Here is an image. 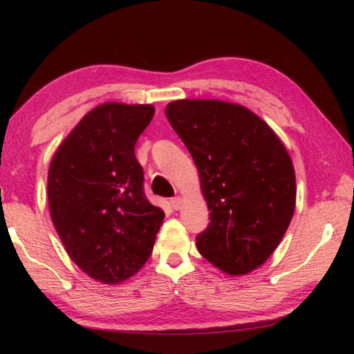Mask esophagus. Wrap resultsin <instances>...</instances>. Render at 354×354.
I'll list each match as a JSON object with an SVG mask.
<instances>
[{
    "mask_svg": "<svg viewBox=\"0 0 354 354\" xmlns=\"http://www.w3.org/2000/svg\"><path fill=\"white\" fill-rule=\"evenodd\" d=\"M170 205L173 209H175V211H179V209L183 207V198L181 196H175V198L170 200Z\"/></svg>",
    "mask_w": 354,
    "mask_h": 354,
    "instance_id": "esophagus-1",
    "label": "esophagus"
}]
</instances>
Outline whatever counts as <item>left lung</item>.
Instances as JSON below:
<instances>
[{
  "mask_svg": "<svg viewBox=\"0 0 354 354\" xmlns=\"http://www.w3.org/2000/svg\"><path fill=\"white\" fill-rule=\"evenodd\" d=\"M167 118L194 158L209 226L200 254L230 277L261 267L283 241L295 211L289 153L248 107L220 100H176Z\"/></svg>",
  "mask_w": 354,
  "mask_h": 354,
  "instance_id": "8db88e82",
  "label": "left lung"
}]
</instances>
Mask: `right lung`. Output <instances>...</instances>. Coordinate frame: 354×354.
I'll return each instance as SVG.
<instances>
[{
  "instance_id": "1",
  "label": "right lung",
  "mask_w": 354,
  "mask_h": 354,
  "mask_svg": "<svg viewBox=\"0 0 354 354\" xmlns=\"http://www.w3.org/2000/svg\"><path fill=\"white\" fill-rule=\"evenodd\" d=\"M154 106L103 103L84 115L53 156L48 205L65 251L103 284L145 266L165 214L143 194L134 145Z\"/></svg>"
}]
</instances>
